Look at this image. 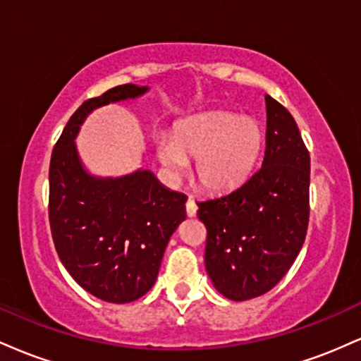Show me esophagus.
<instances>
[{"mask_svg": "<svg viewBox=\"0 0 361 361\" xmlns=\"http://www.w3.org/2000/svg\"><path fill=\"white\" fill-rule=\"evenodd\" d=\"M186 215L188 217H195L197 215V204H195L192 198H188V202H186Z\"/></svg>", "mask_w": 361, "mask_h": 361, "instance_id": "esophagus-1", "label": "esophagus"}]
</instances>
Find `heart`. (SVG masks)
Returning a JSON list of instances; mask_svg holds the SVG:
<instances>
[{
  "instance_id": "heart-1",
  "label": "heart",
  "mask_w": 361,
  "mask_h": 361,
  "mask_svg": "<svg viewBox=\"0 0 361 361\" xmlns=\"http://www.w3.org/2000/svg\"><path fill=\"white\" fill-rule=\"evenodd\" d=\"M263 142L258 120L231 111H207L181 122L171 137L159 135L156 154L171 178L183 176L188 159H197L198 183L212 193H226L252 175Z\"/></svg>"
}]
</instances>
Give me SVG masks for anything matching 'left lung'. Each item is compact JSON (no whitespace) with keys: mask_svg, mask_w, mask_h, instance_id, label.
<instances>
[{"mask_svg":"<svg viewBox=\"0 0 361 361\" xmlns=\"http://www.w3.org/2000/svg\"><path fill=\"white\" fill-rule=\"evenodd\" d=\"M267 100L263 164L238 188L198 204L207 227L205 270L227 299L263 295L290 270L309 224L310 157L295 120Z\"/></svg>","mask_w":361,"mask_h":361,"instance_id":"8db88e82","label":"left lung"}]
</instances>
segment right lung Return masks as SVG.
<instances>
[{
	"label": "right lung",
	"mask_w": 361,
	"mask_h": 361,
	"mask_svg": "<svg viewBox=\"0 0 361 361\" xmlns=\"http://www.w3.org/2000/svg\"><path fill=\"white\" fill-rule=\"evenodd\" d=\"M147 86H115L74 111L52 151L49 221L66 270L86 292L111 304L152 288L169 238L186 219V197L151 169L97 176L82 163L76 137L86 117L110 103L134 102Z\"/></svg>",
	"instance_id": "add662e5"
}]
</instances>
